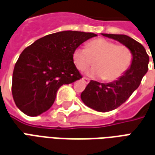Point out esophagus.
Returning a JSON list of instances; mask_svg holds the SVG:
<instances>
[{"label":"esophagus","mask_w":155,"mask_h":155,"mask_svg":"<svg viewBox=\"0 0 155 155\" xmlns=\"http://www.w3.org/2000/svg\"><path fill=\"white\" fill-rule=\"evenodd\" d=\"M82 81H84V83H85V84H88V83L90 82V80H89L88 78H85V77L82 78Z\"/></svg>","instance_id":"1"}]
</instances>
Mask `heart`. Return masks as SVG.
Masks as SVG:
<instances>
[{"instance_id":"b5f03b06","label":"heart","mask_w":155,"mask_h":155,"mask_svg":"<svg viewBox=\"0 0 155 155\" xmlns=\"http://www.w3.org/2000/svg\"><path fill=\"white\" fill-rule=\"evenodd\" d=\"M72 60L80 71L87 69L94 61V67L89 70L86 74L110 82L120 79L129 70L133 54L130 48L124 45L99 38L89 42L87 49L82 46L75 48Z\"/></svg>"}]
</instances>
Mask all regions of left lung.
<instances>
[{"mask_svg": "<svg viewBox=\"0 0 155 155\" xmlns=\"http://www.w3.org/2000/svg\"><path fill=\"white\" fill-rule=\"evenodd\" d=\"M101 35L129 47L133 54L131 65L120 79L107 84L91 81L81 93V100L88 107L99 112H108L124 103L140 86L148 71L150 57L143 45L128 35L103 33Z\"/></svg>", "mask_w": 155, "mask_h": 155, "instance_id": "1", "label": "left lung"}]
</instances>
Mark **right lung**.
<instances>
[{"mask_svg": "<svg viewBox=\"0 0 155 155\" xmlns=\"http://www.w3.org/2000/svg\"><path fill=\"white\" fill-rule=\"evenodd\" d=\"M96 35L64 31L45 35L25 48L12 76V95L19 110L32 117L47 111L61 85L82 77L72 60L73 51Z\"/></svg>", "mask_w": 155, "mask_h": 155, "instance_id": "right-lung-1", "label": "right lung"}]
</instances>
